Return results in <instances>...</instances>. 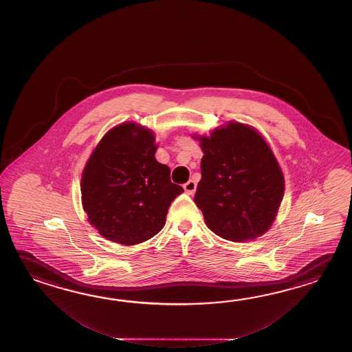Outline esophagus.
I'll return each mask as SVG.
<instances>
[{"mask_svg":"<svg viewBox=\"0 0 352 352\" xmlns=\"http://www.w3.org/2000/svg\"><path fill=\"white\" fill-rule=\"evenodd\" d=\"M196 182H195L194 179H190V181H187L186 184L184 185V188H185V191H186L187 194L192 195L195 191H196Z\"/></svg>","mask_w":352,"mask_h":352,"instance_id":"obj_1","label":"esophagus"}]
</instances>
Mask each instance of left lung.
<instances>
[{
    "mask_svg": "<svg viewBox=\"0 0 352 352\" xmlns=\"http://www.w3.org/2000/svg\"><path fill=\"white\" fill-rule=\"evenodd\" d=\"M199 140L204 156L194 201L208 228L239 243L261 236L274 221L285 191L268 144L253 128L235 122Z\"/></svg>",
    "mask_w": 352,
    "mask_h": 352,
    "instance_id": "8db88e82",
    "label": "left lung"
}]
</instances>
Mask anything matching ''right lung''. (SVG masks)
<instances>
[{
    "instance_id": "1",
    "label": "right lung",
    "mask_w": 352,
    "mask_h": 352,
    "mask_svg": "<svg viewBox=\"0 0 352 352\" xmlns=\"http://www.w3.org/2000/svg\"><path fill=\"white\" fill-rule=\"evenodd\" d=\"M153 133L135 123L113 128L98 144L82 177L90 224L105 239L135 245L155 236L184 188L156 161Z\"/></svg>"
}]
</instances>
